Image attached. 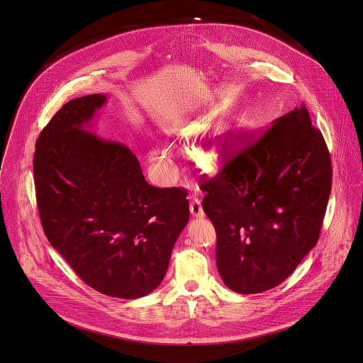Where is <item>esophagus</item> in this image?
Here are the masks:
<instances>
[{"label": "esophagus", "instance_id": "1", "mask_svg": "<svg viewBox=\"0 0 363 363\" xmlns=\"http://www.w3.org/2000/svg\"><path fill=\"white\" fill-rule=\"evenodd\" d=\"M191 214L194 217H203L204 216V211L201 208V203L198 198H194L191 201Z\"/></svg>", "mask_w": 363, "mask_h": 363}]
</instances>
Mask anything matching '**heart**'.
<instances>
[{
  "label": "heart",
  "instance_id": "heart-1",
  "mask_svg": "<svg viewBox=\"0 0 363 363\" xmlns=\"http://www.w3.org/2000/svg\"><path fill=\"white\" fill-rule=\"evenodd\" d=\"M198 155L201 164L208 168H214L221 160V152L217 143H210L207 146H203L199 149ZM150 162L157 171L164 174L168 172L172 167V160L169 155L165 150H160V149H156L150 153Z\"/></svg>",
  "mask_w": 363,
  "mask_h": 363
}]
</instances>
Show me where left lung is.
Instances as JSON below:
<instances>
[{"mask_svg": "<svg viewBox=\"0 0 363 363\" xmlns=\"http://www.w3.org/2000/svg\"><path fill=\"white\" fill-rule=\"evenodd\" d=\"M245 143L201 189L224 284L257 294L286 280L318 243L331 192V159L306 107ZM225 145V142H224Z\"/></svg>", "mask_w": 363, "mask_h": 363, "instance_id": "8db88e82", "label": "left lung"}]
</instances>
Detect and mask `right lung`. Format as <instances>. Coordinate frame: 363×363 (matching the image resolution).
Listing matches in <instances>:
<instances>
[{
    "label": "right lung",
    "mask_w": 363,
    "mask_h": 363,
    "mask_svg": "<svg viewBox=\"0 0 363 363\" xmlns=\"http://www.w3.org/2000/svg\"><path fill=\"white\" fill-rule=\"evenodd\" d=\"M104 94L68 101L41 130L33 157L48 242L93 289L122 299L155 291L189 221L184 188L146 182L122 143L89 132Z\"/></svg>",
    "instance_id": "obj_1"
}]
</instances>
